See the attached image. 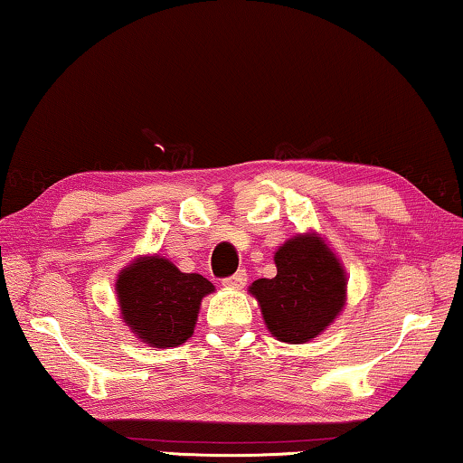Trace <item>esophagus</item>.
I'll return each instance as SVG.
<instances>
[{
    "instance_id": "34e87169",
    "label": "esophagus",
    "mask_w": 463,
    "mask_h": 463,
    "mask_svg": "<svg viewBox=\"0 0 463 463\" xmlns=\"http://www.w3.org/2000/svg\"><path fill=\"white\" fill-rule=\"evenodd\" d=\"M246 281H248V273L244 271V269H241V271L233 273V275H230V277H225L223 286L232 288V289H240V288L246 286Z\"/></svg>"
}]
</instances>
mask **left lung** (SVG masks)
<instances>
[{"label": "left lung", "instance_id": "obj_1", "mask_svg": "<svg viewBox=\"0 0 463 463\" xmlns=\"http://www.w3.org/2000/svg\"><path fill=\"white\" fill-rule=\"evenodd\" d=\"M275 265L273 279H256L250 294L277 339L304 344L325 331L344 308V269L315 236L288 240L275 252Z\"/></svg>", "mask_w": 463, "mask_h": 463}]
</instances>
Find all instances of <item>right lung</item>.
<instances>
[{
  "instance_id": "add662e5",
  "label": "right lung",
  "mask_w": 463,
  "mask_h": 463,
  "mask_svg": "<svg viewBox=\"0 0 463 463\" xmlns=\"http://www.w3.org/2000/svg\"><path fill=\"white\" fill-rule=\"evenodd\" d=\"M116 289L124 321L137 337L153 347H175L194 333L198 306L215 288L203 275L145 256L119 273Z\"/></svg>"
}]
</instances>
